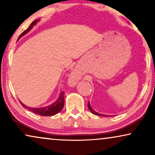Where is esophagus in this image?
<instances>
[{"label": "esophagus", "mask_w": 155, "mask_h": 155, "mask_svg": "<svg viewBox=\"0 0 155 155\" xmlns=\"http://www.w3.org/2000/svg\"><path fill=\"white\" fill-rule=\"evenodd\" d=\"M80 78H81V75L79 73V72L77 70H74L70 76V83L75 84L78 80H80Z\"/></svg>", "instance_id": "esophagus-1"}]
</instances>
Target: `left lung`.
Listing matches in <instances>:
<instances>
[{"mask_svg": "<svg viewBox=\"0 0 155 155\" xmlns=\"http://www.w3.org/2000/svg\"><path fill=\"white\" fill-rule=\"evenodd\" d=\"M88 108H89V109L90 110V111L92 112V113L93 114H95V115H97V116H106L105 115H104V114H101L97 113V112L95 111L94 109H92V108L91 107V106H90V102H88Z\"/></svg>", "mask_w": 155, "mask_h": 155, "instance_id": "obj_1", "label": "left lung"}]
</instances>
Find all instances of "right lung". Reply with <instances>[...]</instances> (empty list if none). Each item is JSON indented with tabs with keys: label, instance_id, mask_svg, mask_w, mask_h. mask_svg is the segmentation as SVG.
I'll list each match as a JSON object with an SVG mask.
<instances>
[{
	"label": "right lung",
	"instance_id": "1",
	"mask_svg": "<svg viewBox=\"0 0 155 155\" xmlns=\"http://www.w3.org/2000/svg\"><path fill=\"white\" fill-rule=\"evenodd\" d=\"M39 20H36L35 21H33L31 22V24L29 25V27L27 28L26 30L23 31V32L20 35V37H18V39H20L21 37H23L25 35L31 30L32 29V27L35 26V25L37 24V23L39 22ZM22 105L23 106V107L25 108V109H29V111H31L33 113L39 114V115L41 116H54L55 114H58V112H60L61 110H62L63 106H64V92H61L60 93V96L58 98V99L55 101L54 103H53L52 104H51L49 106H47V107H41V108H31V107H28L27 106H25L21 102Z\"/></svg>",
	"mask_w": 155,
	"mask_h": 155
}]
</instances>
